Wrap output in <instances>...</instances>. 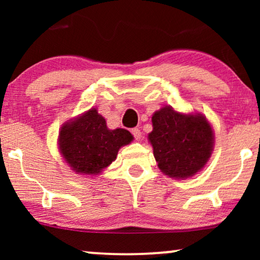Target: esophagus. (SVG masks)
<instances>
[{
  "label": "esophagus",
  "instance_id": "34e87169",
  "mask_svg": "<svg viewBox=\"0 0 260 260\" xmlns=\"http://www.w3.org/2000/svg\"><path fill=\"white\" fill-rule=\"evenodd\" d=\"M131 134L134 135L135 140H136V141H140V140H141V137H142V133H141V130H140V129H137V127H135V129L131 130Z\"/></svg>",
  "mask_w": 260,
  "mask_h": 260
}]
</instances>
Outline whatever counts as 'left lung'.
<instances>
[{"mask_svg":"<svg viewBox=\"0 0 260 260\" xmlns=\"http://www.w3.org/2000/svg\"><path fill=\"white\" fill-rule=\"evenodd\" d=\"M151 122L148 140L165 175L183 180L204 168L214 147V134L204 115L165 106L152 115Z\"/></svg>","mask_w":260,"mask_h":260,"instance_id":"obj_1","label":"left lung"}]
</instances>
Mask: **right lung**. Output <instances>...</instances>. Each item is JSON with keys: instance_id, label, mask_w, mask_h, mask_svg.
Returning a JSON list of instances; mask_svg holds the SVG:
<instances>
[{"instance_id": "1", "label": "right lung", "mask_w": 260, "mask_h": 260, "mask_svg": "<svg viewBox=\"0 0 260 260\" xmlns=\"http://www.w3.org/2000/svg\"><path fill=\"white\" fill-rule=\"evenodd\" d=\"M134 140L125 129L110 130L92 108L61 126L58 144L71 169L83 175H98L115 161L118 150Z\"/></svg>"}]
</instances>
